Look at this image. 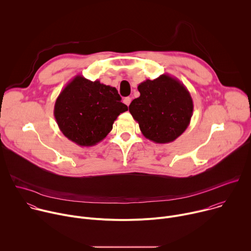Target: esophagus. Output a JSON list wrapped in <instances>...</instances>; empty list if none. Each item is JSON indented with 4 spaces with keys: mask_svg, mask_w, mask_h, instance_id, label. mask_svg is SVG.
<instances>
[{
    "mask_svg": "<svg viewBox=\"0 0 251 251\" xmlns=\"http://www.w3.org/2000/svg\"><path fill=\"white\" fill-rule=\"evenodd\" d=\"M123 102H124L127 106H129V104L131 103V98H130V97H125V98L123 99Z\"/></svg>",
    "mask_w": 251,
    "mask_h": 251,
    "instance_id": "obj_1",
    "label": "esophagus"
}]
</instances>
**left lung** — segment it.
<instances>
[{
  "label": "left lung",
  "instance_id": "left-lung-1",
  "mask_svg": "<svg viewBox=\"0 0 251 251\" xmlns=\"http://www.w3.org/2000/svg\"><path fill=\"white\" fill-rule=\"evenodd\" d=\"M140 96L129 111L147 139L166 144L181 136L190 125L194 111L192 96L176 77L162 75L138 85Z\"/></svg>",
  "mask_w": 251,
  "mask_h": 251
}]
</instances>
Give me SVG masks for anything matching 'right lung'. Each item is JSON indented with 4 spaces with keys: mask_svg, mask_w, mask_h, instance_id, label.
Here are the masks:
<instances>
[{
    "mask_svg": "<svg viewBox=\"0 0 251 251\" xmlns=\"http://www.w3.org/2000/svg\"><path fill=\"white\" fill-rule=\"evenodd\" d=\"M127 110L115 87L76 75L56 98L53 114L68 140L91 147L108 135L117 117Z\"/></svg>",
    "mask_w": 251,
    "mask_h": 251,
    "instance_id": "right-lung-1",
    "label": "right lung"
}]
</instances>
